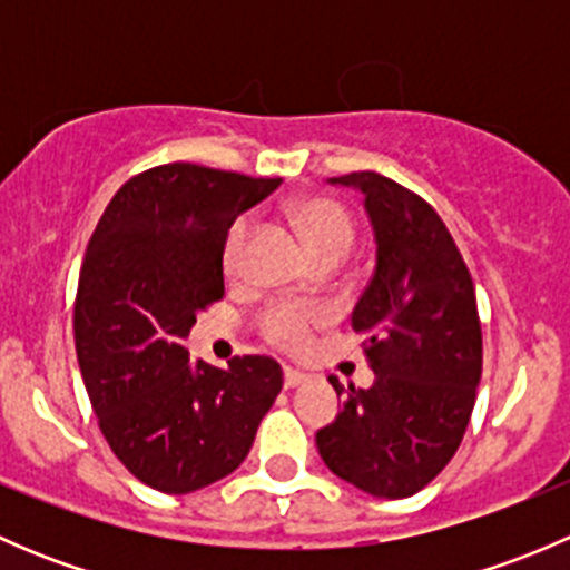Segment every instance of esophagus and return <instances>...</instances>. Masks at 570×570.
<instances>
[{
  "label": "esophagus",
  "instance_id": "esophagus-1",
  "mask_svg": "<svg viewBox=\"0 0 570 570\" xmlns=\"http://www.w3.org/2000/svg\"><path fill=\"white\" fill-rule=\"evenodd\" d=\"M306 381H308V375L292 370V366H284V386L286 389H295V386H301V383H306Z\"/></svg>",
  "mask_w": 570,
  "mask_h": 570
}]
</instances>
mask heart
Masks as SVG:
<instances>
[{
	"label": "heart",
	"instance_id": "heart-1",
	"mask_svg": "<svg viewBox=\"0 0 570 570\" xmlns=\"http://www.w3.org/2000/svg\"><path fill=\"white\" fill-rule=\"evenodd\" d=\"M289 217L295 223V228L301 232L303 243H306L308 253H312L314 262L320 258H342L344 253L353 248L355 239V223L353 215L338 204L336 198H327V195H308V198L295 200L289 206ZM250 234V220L248 217H239L232 223L226 239H223V267L228 273L239 267V258H243L245 243H248ZM317 314L306 312L301 306H292V303H278V306H269L267 312H262L258 317V331L267 338L269 344L281 350H301L308 342V333H312Z\"/></svg>",
	"mask_w": 570,
	"mask_h": 570
}]
</instances>
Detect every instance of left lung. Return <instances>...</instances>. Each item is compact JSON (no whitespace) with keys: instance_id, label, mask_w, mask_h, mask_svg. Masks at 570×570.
Segmentation results:
<instances>
[{"instance_id":"obj_1","label":"left lung","mask_w":570,"mask_h":570,"mask_svg":"<svg viewBox=\"0 0 570 570\" xmlns=\"http://www.w3.org/2000/svg\"><path fill=\"white\" fill-rule=\"evenodd\" d=\"M331 184L358 187L375 228V273L353 308L375 383L344 392L317 450L350 485L405 499L452 461L474 411L482 375L474 281L422 195L375 170ZM333 389L342 394L338 383Z\"/></svg>"}]
</instances>
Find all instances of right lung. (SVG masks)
I'll return each instance as SVG.
<instances>
[{"label": "right lung", "instance_id": "obj_1", "mask_svg": "<svg viewBox=\"0 0 570 570\" xmlns=\"http://www.w3.org/2000/svg\"><path fill=\"white\" fill-rule=\"evenodd\" d=\"M281 178L193 163L131 176L79 269L73 342L109 450L148 488L193 493L232 474L284 386L278 361L187 358L198 312L223 301V239Z\"/></svg>", "mask_w": 570, "mask_h": 570}]
</instances>
